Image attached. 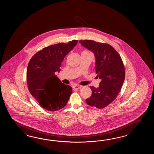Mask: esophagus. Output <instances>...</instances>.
<instances>
[{
	"mask_svg": "<svg viewBox=\"0 0 154 154\" xmlns=\"http://www.w3.org/2000/svg\"><path fill=\"white\" fill-rule=\"evenodd\" d=\"M82 88V86H80V85H74V86H73V87H72V88L73 89H77V90H78V89H80V88Z\"/></svg>",
	"mask_w": 154,
	"mask_h": 154,
	"instance_id": "1",
	"label": "esophagus"
}]
</instances>
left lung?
I'll use <instances>...</instances> for the list:
<instances>
[{
  "instance_id": "8db88e82",
  "label": "left lung",
  "mask_w": 154,
  "mask_h": 154,
  "mask_svg": "<svg viewBox=\"0 0 154 154\" xmlns=\"http://www.w3.org/2000/svg\"><path fill=\"white\" fill-rule=\"evenodd\" d=\"M79 42L94 53L96 73L101 79L97 88L90 86L92 95L86 102L92 107L104 108L115 100L121 91L125 79L123 61L118 53L109 45L92 40H82Z\"/></svg>"
}]
</instances>
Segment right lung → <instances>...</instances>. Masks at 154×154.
<instances>
[{
    "label": "right lung",
    "instance_id": "right-lung-1",
    "mask_svg": "<svg viewBox=\"0 0 154 154\" xmlns=\"http://www.w3.org/2000/svg\"><path fill=\"white\" fill-rule=\"evenodd\" d=\"M78 43L72 40L46 47L30 59L27 69L29 91L39 105L46 110L57 111L67 104L72 88L62 83L56 75L59 72L66 55Z\"/></svg>",
    "mask_w": 154,
    "mask_h": 154
}]
</instances>
